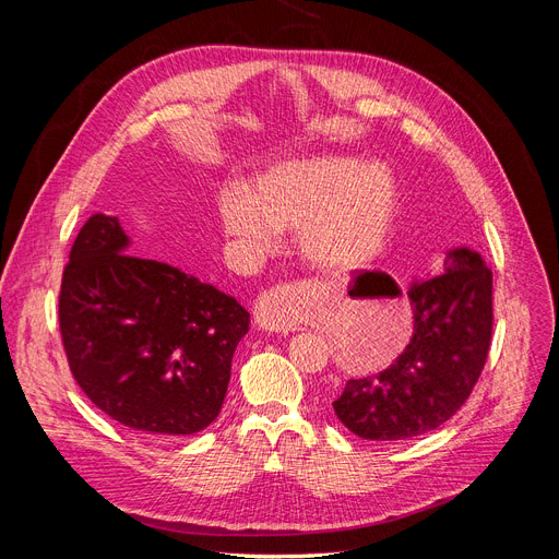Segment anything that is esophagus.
Wrapping results in <instances>:
<instances>
[{"mask_svg": "<svg viewBox=\"0 0 559 559\" xmlns=\"http://www.w3.org/2000/svg\"><path fill=\"white\" fill-rule=\"evenodd\" d=\"M292 301H295V289L289 285H276L270 292H264L253 310L255 324L272 333L295 331L297 317H295V308H292Z\"/></svg>", "mask_w": 559, "mask_h": 559, "instance_id": "obj_1", "label": "esophagus"}]
</instances>
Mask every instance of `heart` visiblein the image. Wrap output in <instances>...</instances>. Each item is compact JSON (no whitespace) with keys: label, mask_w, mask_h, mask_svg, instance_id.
<instances>
[{"label":"heart","mask_w":559,"mask_h":559,"mask_svg":"<svg viewBox=\"0 0 559 559\" xmlns=\"http://www.w3.org/2000/svg\"><path fill=\"white\" fill-rule=\"evenodd\" d=\"M396 205V183L385 167L326 156L285 163L247 192H224L219 219L230 238L255 253L276 245V230L299 228V247L312 264L354 270L383 251Z\"/></svg>","instance_id":"1"}]
</instances>
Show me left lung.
<instances>
[{
    "mask_svg": "<svg viewBox=\"0 0 559 559\" xmlns=\"http://www.w3.org/2000/svg\"><path fill=\"white\" fill-rule=\"evenodd\" d=\"M444 274L409 287L415 331L403 354L376 376L350 378L333 401L337 419L371 442H403L449 421L472 396L491 329V270L455 249Z\"/></svg>",
    "mask_w": 559,
    "mask_h": 559,
    "instance_id": "left-lung-1",
    "label": "left lung"
}]
</instances>
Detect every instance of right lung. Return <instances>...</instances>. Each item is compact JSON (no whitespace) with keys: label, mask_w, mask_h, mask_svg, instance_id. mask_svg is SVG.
I'll use <instances>...</instances> for the list:
<instances>
[{"label":"right lung","mask_w":559,"mask_h":559,"mask_svg":"<svg viewBox=\"0 0 559 559\" xmlns=\"http://www.w3.org/2000/svg\"><path fill=\"white\" fill-rule=\"evenodd\" d=\"M58 326L76 385L104 415L183 437L217 419L249 312L169 262L129 253L120 219L95 213L63 270Z\"/></svg>","instance_id":"obj_1"}]
</instances>
